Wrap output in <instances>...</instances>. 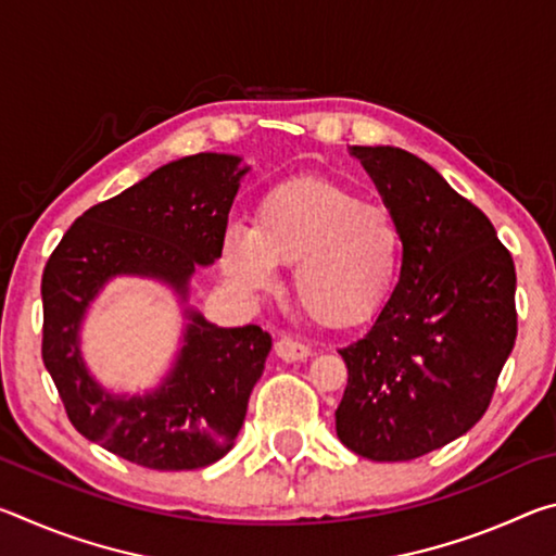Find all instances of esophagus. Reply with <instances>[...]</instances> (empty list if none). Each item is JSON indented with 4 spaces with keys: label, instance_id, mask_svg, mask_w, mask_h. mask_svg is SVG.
<instances>
[{
    "label": "esophagus",
    "instance_id": "esophagus-1",
    "mask_svg": "<svg viewBox=\"0 0 556 556\" xmlns=\"http://www.w3.org/2000/svg\"><path fill=\"white\" fill-rule=\"evenodd\" d=\"M275 353L279 361H285V363H301L312 355V348L294 341V338H279V341L275 343Z\"/></svg>",
    "mask_w": 556,
    "mask_h": 556
}]
</instances>
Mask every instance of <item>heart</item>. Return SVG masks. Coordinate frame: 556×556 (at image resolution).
Instances as JSON below:
<instances>
[{
  "mask_svg": "<svg viewBox=\"0 0 556 556\" xmlns=\"http://www.w3.org/2000/svg\"><path fill=\"white\" fill-rule=\"evenodd\" d=\"M402 257V232L382 205L324 181L279 186L260 201L252 228L230 225L223 267L238 285L265 289L277 265L308 316L353 326L384 304Z\"/></svg>",
  "mask_w": 556,
  "mask_h": 556,
  "instance_id": "1",
  "label": "heart"
}]
</instances>
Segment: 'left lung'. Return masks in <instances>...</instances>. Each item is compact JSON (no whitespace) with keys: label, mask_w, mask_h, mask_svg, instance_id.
<instances>
[{"label":"left lung","mask_w":556,"mask_h":556,"mask_svg":"<svg viewBox=\"0 0 556 556\" xmlns=\"http://www.w3.org/2000/svg\"><path fill=\"white\" fill-rule=\"evenodd\" d=\"M402 232V271L348 368L336 431L357 456L412 460L476 425L517 336L515 262L488 215L397 147H353Z\"/></svg>","instance_id":"obj_1"}]
</instances>
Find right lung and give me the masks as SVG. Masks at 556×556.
I'll return each instance as SVG.
<instances>
[{
  "label": "right lung",
  "mask_w": 556,
  "mask_h": 556,
  "mask_svg": "<svg viewBox=\"0 0 556 556\" xmlns=\"http://www.w3.org/2000/svg\"><path fill=\"white\" fill-rule=\"evenodd\" d=\"M240 159L193 154L92 205L55 244L41 277V357L71 425L110 454L152 470L211 466L235 444L250 392L265 370L269 333L220 328L191 312L174 372L147 397H112L90 380L78 326L115 275L156 277L186 294L199 265L223 255Z\"/></svg>",
  "instance_id": "obj_1"
}]
</instances>
